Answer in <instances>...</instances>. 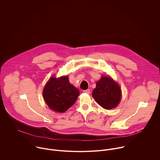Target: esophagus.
Masks as SVG:
<instances>
[{
	"mask_svg": "<svg viewBox=\"0 0 160 160\" xmlns=\"http://www.w3.org/2000/svg\"><path fill=\"white\" fill-rule=\"evenodd\" d=\"M83 93H85V94H89L90 93V90L89 89H87V90H84L83 91Z\"/></svg>",
	"mask_w": 160,
	"mask_h": 160,
	"instance_id": "34e87169",
	"label": "esophagus"
}]
</instances>
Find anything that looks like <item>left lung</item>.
<instances>
[{"label":"left lung","instance_id":"obj_1","mask_svg":"<svg viewBox=\"0 0 160 160\" xmlns=\"http://www.w3.org/2000/svg\"><path fill=\"white\" fill-rule=\"evenodd\" d=\"M92 96L101 107L106 109L116 108L121 101L120 85L110 77L102 76L92 91Z\"/></svg>","mask_w":160,"mask_h":160}]
</instances>
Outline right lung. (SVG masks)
I'll return each instance as SVG.
<instances>
[{
  "label": "right lung",
  "instance_id": "right-lung-1",
  "mask_svg": "<svg viewBox=\"0 0 160 160\" xmlns=\"http://www.w3.org/2000/svg\"><path fill=\"white\" fill-rule=\"evenodd\" d=\"M79 94V90L70 83L67 76L52 77L43 90L45 102L51 109L59 112H64L73 106Z\"/></svg>",
  "mask_w": 160,
  "mask_h": 160
}]
</instances>
